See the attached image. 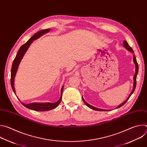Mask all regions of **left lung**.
<instances>
[{
    "instance_id": "1",
    "label": "left lung",
    "mask_w": 147,
    "mask_h": 147,
    "mask_svg": "<svg viewBox=\"0 0 147 147\" xmlns=\"http://www.w3.org/2000/svg\"><path fill=\"white\" fill-rule=\"evenodd\" d=\"M123 46H124L125 48H126V49H127V50H128L129 51H130V52H132V53H133V52H133V49H132V48H131L129 45V44H128V43L127 42V41H126V40H124V41ZM133 60H134V63H135V65H136V74H135V75H134V87H133V91H132V92H131V94H130V95H129V96L127 98V99L126 100H125L123 103H122L121 104H120L119 106H118L117 108H120V107H122V106L123 105H124L125 103H126V102H127V101L128 100V99L130 98V96L132 95V94L134 92V90H135V89H136V83H137V81H136V79H137V74H138V63H137V60H136V56H135L134 55H133ZM82 100L84 101V103H86V105H87L88 108H91V109L95 110V111H107V110H103V109H98V108H95V107H92V106L90 105H89L88 103H87V102L85 101V100L84 99L82 98Z\"/></svg>"
}]
</instances>
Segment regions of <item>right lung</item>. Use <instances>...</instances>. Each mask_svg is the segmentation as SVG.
Returning a JSON list of instances; mask_svg holds the SVG:
<instances>
[{"instance_id":"1","label":"right lung","mask_w":147,"mask_h":147,"mask_svg":"<svg viewBox=\"0 0 147 147\" xmlns=\"http://www.w3.org/2000/svg\"><path fill=\"white\" fill-rule=\"evenodd\" d=\"M49 31V29H46L44 30H41L36 32L35 34H34L27 42L23 44L22 47H21L17 53V55L14 59V61L13 62L12 64V67H11V79H10V82H11V86L12 90L13 92L15 93V90L14 88V77L16 75V73L17 70L18 66L19 65L20 62L21 60L22 59L23 56L24 55L25 53L26 52L27 50L28 49V47L31 44L32 42V41L34 40L35 39L39 38L41 35H42L43 34L48 32ZM63 87L61 88V95L60 98L59 99L58 101L55 103H32L30 104H24L22 103L23 105H24L25 107H26L28 109H30L32 110L36 111H49L51 109H53L55 108H56L59 104L60 103L61 100V95H62V92H63Z\"/></svg>"}]
</instances>
